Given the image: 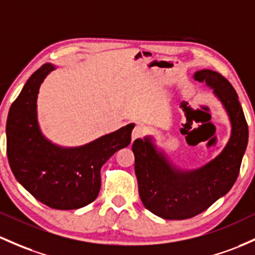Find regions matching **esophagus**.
I'll return each mask as SVG.
<instances>
[{"instance_id": "esophagus-1", "label": "esophagus", "mask_w": 255, "mask_h": 255, "mask_svg": "<svg viewBox=\"0 0 255 255\" xmlns=\"http://www.w3.org/2000/svg\"><path fill=\"white\" fill-rule=\"evenodd\" d=\"M144 134H145L144 127H142V126L136 125L135 127H134V129H133V132H132V141L135 140V139H138V138H141V136L144 135Z\"/></svg>"}]
</instances>
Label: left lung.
I'll return each mask as SVG.
<instances>
[{"label": "left lung", "mask_w": 255, "mask_h": 255, "mask_svg": "<svg viewBox=\"0 0 255 255\" xmlns=\"http://www.w3.org/2000/svg\"><path fill=\"white\" fill-rule=\"evenodd\" d=\"M194 78L213 89L229 117L231 134L222 152L200 168L183 169L156 144L152 135L135 139L132 146L142 205L168 220L195 217L228 194L239 177L248 144V126L231 83L208 69L196 71Z\"/></svg>", "instance_id": "1"}]
</instances>
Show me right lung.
Segmentation results:
<instances>
[{
    "instance_id": "add662e5",
    "label": "right lung",
    "mask_w": 255,
    "mask_h": 255,
    "mask_svg": "<svg viewBox=\"0 0 255 255\" xmlns=\"http://www.w3.org/2000/svg\"><path fill=\"white\" fill-rule=\"evenodd\" d=\"M57 66L47 63L26 81L10 106L5 126L7 156L14 177L36 200L69 211L93 202L100 191V169L116 151L127 147L134 123L81 146H60L42 133L37 97L47 75Z\"/></svg>"
}]
</instances>
